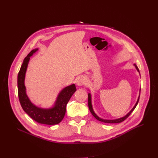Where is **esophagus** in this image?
<instances>
[{
    "label": "esophagus",
    "instance_id": "34e87169",
    "mask_svg": "<svg viewBox=\"0 0 158 158\" xmlns=\"http://www.w3.org/2000/svg\"><path fill=\"white\" fill-rule=\"evenodd\" d=\"M86 83V79L85 76H81L76 79V84L79 86H81Z\"/></svg>",
    "mask_w": 158,
    "mask_h": 158
}]
</instances>
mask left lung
I'll return each mask as SVG.
<instances>
[{
    "label": "left lung",
    "instance_id": "1",
    "mask_svg": "<svg viewBox=\"0 0 158 158\" xmlns=\"http://www.w3.org/2000/svg\"><path fill=\"white\" fill-rule=\"evenodd\" d=\"M134 66H135V68L136 69V70L139 72V69L138 68V66H136V64L135 63L133 64ZM140 75V74H139ZM140 89H139V96H138V100L135 104V105L134 106V107H132V108L131 109V110L127 113L126 114L125 116H123V117H121V118H117V119H114V120H106V119H103L101 117H99L95 113L94 110V108H93V106H92V95H91L90 93H88V107H89V110L91 112V113L92 114V115L94 116V117L97 119L98 120V121H101V122H104V123H120L122 122H123V120H125L131 114V113L133 111V110L135 109V107H136L138 103V101H139V95H140Z\"/></svg>",
    "mask_w": 158,
    "mask_h": 158
}]
</instances>
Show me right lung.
<instances>
[{
  "label": "right lung",
  "instance_id": "right-lung-1",
  "mask_svg": "<svg viewBox=\"0 0 158 158\" xmlns=\"http://www.w3.org/2000/svg\"><path fill=\"white\" fill-rule=\"evenodd\" d=\"M38 51V48L33 49L25 57L19 72L17 84L19 101L23 111L33 120L46 125H56L63 119L66 104L72 95L76 92V88L75 84H72L63 88L58 94L52 106L49 108H43L33 104L27 95L25 79L30 57Z\"/></svg>",
  "mask_w": 158,
  "mask_h": 158
}]
</instances>
